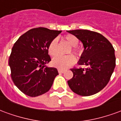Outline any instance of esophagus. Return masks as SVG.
Here are the masks:
<instances>
[{"label": "esophagus", "mask_w": 121, "mask_h": 121, "mask_svg": "<svg viewBox=\"0 0 121 121\" xmlns=\"http://www.w3.org/2000/svg\"><path fill=\"white\" fill-rule=\"evenodd\" d=\"M58 73H63L65 72V70L61 69H58Z\"/></svg>", "instance_id": "esophagus-1"}]
</instances>
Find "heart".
Instances as JSON below:
<instances>
[{"instance_id": "1", "label": "heart", "mask_w": 121, "mask_h": 121, "mask_svg": "<svg viewBox=\"0 0 121 121\" xmlns=\"http://www.w3.org/2000/svg\"><path fill=\"white\" fill-rule=\"evenodd\" d=\"M64 39L69 44L71 45L72 48V52L74 54H77L78 51L76 48V46L78 43V38L73 35H67L65 36ZM48 54L52 56H55L58 54V43L57 39H54L50 43V44L48 47ZM76 61V58L73 55H68L65 56H58L54 58H53L52 61V64L54 67H58L60 69H65L73 65Z\"/></svg>"}]
</instances>
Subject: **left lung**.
I'll list each match as a JSON object with an SVG mask.
<instances>
[{"instance_id":"8db88e82","label":"left lung","mask_w":121,"mask_h":121,"mask_svg":"<svg viewBox=\"0 0 121 121\" xmlns=\"http://www.w3.org/2000/svg\"><path fill=\"white\" fill-rule=\"evenodd\" d=\"M76 36L84 45L79 65L86 68L71 69L73 77L67 81L74 93L90 96L99 93L109 82L115 67V50L106 38L97 32L87 30L67 31Z\"/></svg>"}]
</instances>
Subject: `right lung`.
<instances>
[{"label":"right lung","mask_w":121,"mask_h":121,"mask_svg":"<svg viewBox=\"0 0 121 121\" xmlns=\"http://www.w3.org/2000/svg\"><path fill=\"white\" fill-rule=\"evenodd\" d=\"M61 32L46 28H32L15 43L9 59L11 76L17 88L28 96L47 93L59 74L57 69L46 64L51 61L48 47Z\"/></svg>","instance_id":"1"}]
</instances>
